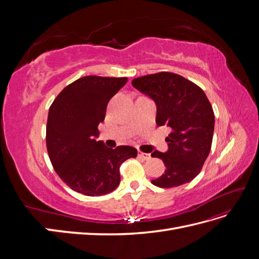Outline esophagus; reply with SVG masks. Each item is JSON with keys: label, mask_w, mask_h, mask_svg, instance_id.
<instances>
[{"label": "esophagus", "mask_w": 259, "mask_h": 259, "mask_svg": "<svg viewBox=\"0 0 259 259\" xmlns=\"http://www.w3.org/2000/svg\"><path fill=\"white\" fill-rule=\"evenodd\" d=\"M138 156H139V158L144 159V160H150L151 159L150 153H146V152H142V151H138Z\"/></svg>", "instance_id": "1"}]
</instances>
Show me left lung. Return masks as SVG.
Returning a JSON list of instances; mask_svg holds the SVG:
<instances>
[{
    "mask_svg": "<svg viewBox=\"0 0 259 259\" xmlns=\"http://www.w3.org/2000/svg\"><path fill=\"white\" fill-rule=\"evenodd\" d=\"M133 86L151 97L156 105L158 126L170 128L165 138L168 150L151 153L163 161L164 174L151 180L160 188L191 182L202 169L213 140L215 116L205 93L197 84L171 72L137 77Z\"/></svg>",
    "mask_w": 259,
    "mask_h": 259,
    "instance_id": "obj_1",
    "label": "left lung"
}]
</instances>
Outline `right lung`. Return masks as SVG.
<instances>
[{
	"instance_id": "add662e5",
	"label": "right lung",
	"mask_w": 259,
	"mask_h": 259,
	"mask_svg": "<svg viewBox=\"0 0 259 259\" xmlns=\"http://www.w3.org/2000/svg\"><path fill=\"white\" fill-rule=\"evenodd\" d=\"M127 77L89 75L69 84L55 98L46 125V147L57 175L72 190L96 197L120 184V166L137 150L96 142L107 105Z\"/></svg>"
}]
</instances>
